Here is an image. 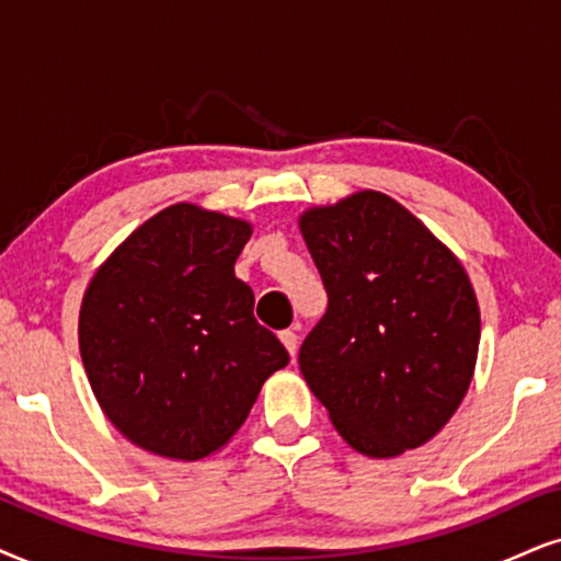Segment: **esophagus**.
Instances as JSON below:
<instances>
[{
	"instance_id": "obj_1",
	"label": "esophagus",
	"mask_w": 561,
	"mask_h": 561,
	"mask_svg": "<svg viewBox=\"0 0 561 561\" xmlns=\"http://www.w3.org/2000/svg\"><path fill=\"white\" fill-rule=\"evenodd\" d=\"M279 339H282V344H285V350L289 352V357H295V354H297V333L293 329H287V331L279 333Z\"/></svg>"
}]
</instances>
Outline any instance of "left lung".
Returning a JSON list of instances; mask_svg holds the SVG:
<instances>
[{"label":"left lung","mask_w":561,"mask_h":561,"mask_svg":"<svg viewBox=\"0 0 561 561\" xmlns=\"http://www.w3.org/2000/svg\"><path fill=\"white\" fill-rule=\"evenodd\" d=\"M300 230L329 308L300 370L354 450L393 458L435 437L463 401L479 305L460 261L391 196L308 209Z\"/></svg>","instance_id":"left-lung-1"}]
</instances>
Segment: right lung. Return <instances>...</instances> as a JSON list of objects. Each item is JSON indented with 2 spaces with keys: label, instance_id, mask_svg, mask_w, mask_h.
Instances as JSON below:
<instances>
[{
  "label": "right lung",
  "instance_id": "right-lung-1",
  "mask_svg": "<svg viewBox=\"0 0 561 561\" xmlns=\"http://www.w3.org/2000/svg\"><path fill=\"white\" fill-rule=\"evenodd\" d=\"M248 238L243 219L173 204L92 276L80 310L84 373L139 448L179 460L219 450L289 363L236 276Z\"/></svg>",
  "mask_w": 561,
  "mask_h": 561
}]
</instances>
